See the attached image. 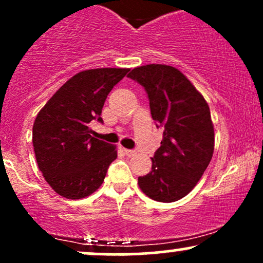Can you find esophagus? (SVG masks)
<instances>
[{"instance_id": "esophagus-1", "label": "esophagus", "mask_w": 263, "mask_h": 263, "mask_svg": "<svg viewBox=\"0 0 263 263\" xmlns=\"http://www.w3.org/2000/svg\"><path fill=\"white\" fill-rule=\"evenodd\" d=\"M123 151H125L126 156H128V157H134L137 155V152H136L135 149H123Z\"/></svg>"}]
</instances>
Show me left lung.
Here are the masks:
<instances>
[{
    "mask_svg": "<svg viewBox=\"0 0 263 263\" xmlns=\"http://www.w3.org/2000/svg\"><path fill=\"white\" fill-rule=\"evenodd\" d=\"M128 78L144 87L152 119L157 127H163L161 147L152 157V171L138 177V185L153 200H179L197 185L213 157L209 105L174 66H138Z\"/></svg>",
    "mask_w": 263,
    "mask_h": 263,
    "instance_id": "left-lung-1",
    "label": "left lung"
}]
</instances>
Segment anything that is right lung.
<instances>
[{
  "instance_id": "right-lung-1",
  "label": "right lung",
  "mask_w": 263,
  "mask_h": 263,
  "mask_svg": "<svg viewBox=\"0 0 263 263\" xmlns=\"http://www.w3.org/2000/svg\"><path fill=\"white\" fill-rule=\"evenodd\" d=\"M129 69H90L70 78L39 111L33 125V147L39 171L59 195L81 199L104 182L117 158L116 146L92 137L89 127L100 117L112 87Z\"/></svg>"
}]
</instances>
